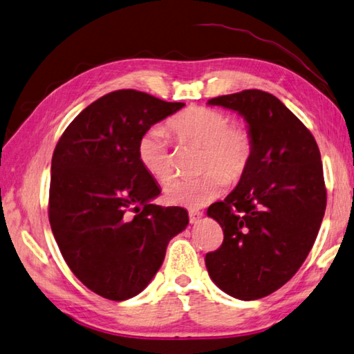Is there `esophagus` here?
Instances as JSON below:
<instances>
[{"instance_id": "obj_1", "label": "esophagus", "mask_w": 354, "mask_h": 354, "mask_svg": "<svg viewBox=\"0 0 354 354\" xmlns=\"http://www.w3.org/2000/svg\"><path fill=\"white\" fill-rule=\"evenodd\" d=\"M203 217V212L202 211H189V222L192 225H196L200 222V218Z\"/></svg>"}]
</instances>
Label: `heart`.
Wrapping results in <instances>:
<instances>
[{
    "instance_id": "b5f03b06",
    "label": "heart",
    "mask_w": 354,
    "mask_h": 354,
    "mask_svg": "<svg viewBox=\"0 0 354 354\" xmlns=\"http://www.w3.org/2000/svg\"><path fill=\"white\" fill-rule=\"evenodd\" d=\"M169 129L183 140L203 146L202 166L206 169L194 178H176L165 188L169 205L203 208L226 189L230 180L243 174L251 157V137L243 128L231 126L223 112L192 106L169 120ZM137 157L142 168L165 182L172 174L169 136L163 126H154L140 137Z\"/></svg>"
}]
</instances>
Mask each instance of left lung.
Listing matches in <instances>:
<instances>
[{"label": "left lung", "instance_id": "obj_1", "mask_svg": "<svg viewBox=\"0 0 354 354\" xmlns=\"http://www.w3.org/2000/svg\"><path fill=\"white\" fill-rule=\"evenodd\" d=\"M208 104L243 117L251 157L236 188L206 212L223 230L206 270L226 295L256 301L296 274L317 237L326 206L321 152L301 120L268 92L248 89Z\"/></svg>", "mask_w": 354, "mask_h": 354}]
</instances>
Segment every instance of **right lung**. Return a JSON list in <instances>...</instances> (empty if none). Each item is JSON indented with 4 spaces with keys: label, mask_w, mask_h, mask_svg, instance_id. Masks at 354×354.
I'll return each instance as SVG.
<instances>
[{
    "label": "right lung",
    "mask_w": 354,
    "mask_h": 354,
    "mask_svg": "<svg viewBox=\"0 0 354 354\" xmlns=\"http://www.w3.org/2000/svg\"><path fill=\"white\" fill-rule=\"evenodd\" d=\"M183 106L115 91L80 112L58 140L50 228L71 271L98 296L120 302L142 292L169 240L189 223L185 208L152 203L162 189L137 157L140 137Z\"/></svg>",
    "instance_id": "right-lung-1"
}]
</instances>
